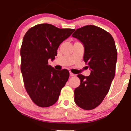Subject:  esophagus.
Instances as JSON below:
<instances>
[{
  "label": "esophagus",
  "mask_w": 131,
  "mask_h": 131,
  "mask_svg": "<svg viewBox=\"0 0 131 131\" xmlns=\"http://www.w3.org/2000/svg\"><path fill=\"white\" fill-rule=\"evenodd\" d=\"M74 75H75L74 74H73V73L70 72V76H74Z\"/></svg>",
  "instance_id": "esophagus-1"
}]
</instances>
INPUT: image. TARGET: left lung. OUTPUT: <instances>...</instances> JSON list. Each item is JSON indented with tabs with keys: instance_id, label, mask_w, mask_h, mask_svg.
Listing matches in <instances>:
<instances>
[{
	"instance_id": "8db88e82",
	"label": "left lung",
	"mask_w": 131,
	"mask_h": 131,
	"mask_svg": "<svg viewBox=\"0 0 131 131\" xmlns=\"http://www.w3.org/2000/svg\"><path fill=\"white\" fill-rule=\"evenodd\" d=\"M72 36L83 44L84 61L91 69L89 76L77 75L80 85L74 90V102L84 110H92L102 102L114 77L115 42L107 31L92 25L77 29Z\"/></svg>"
}]
</instances>
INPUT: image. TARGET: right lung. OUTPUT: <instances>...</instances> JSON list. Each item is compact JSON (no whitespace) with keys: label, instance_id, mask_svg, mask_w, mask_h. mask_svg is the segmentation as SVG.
Here are the masks:
<instances>
[{"label":"right lung","instance_id":"obj_1","mask_svg":"<svg viewBox=\"0 0 131 131\" xmlns=\"http://www.w3.org/2000/svg\"><path fill=\"white\" fill-rule=\"evenodd\" d=\"M74 29H60L40 24L29 29L21 47V70L26 92L33 102L41 107L54 105L69 77L67 69L57 70L48 65L57 55L60 44Z\"/></svg>","mask_w":131,"mask_h":131}]
</instances>
